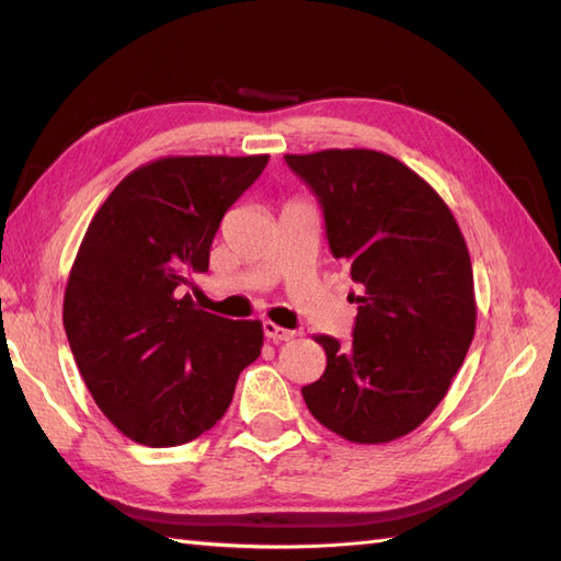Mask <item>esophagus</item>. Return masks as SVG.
Returning a JSON list of instances; mask_svg holds the SVG:
<instances>
[{"instance_id": "esophagus-1", "label": "esophagus", "mask_w": 561, "mask_h": 561, "mask_svg": "<svg viewBox=\"0 0 561 561\" xmlns=\"http://www.w3.org/2000/svg\"><path fill=\"white\" fill-rule=\"evenodd\" d=\"M262 332H265V337L272 340V342H287V340L296 337L294 330H287V328L277 325V323H272V320H265V323H262Z\"/></svg>"}]
</instances>
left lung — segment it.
<instances>
[{
  "label": "left lung",
  "instance_id": "left-lung-1",
  "mask_svg": "<svg viewBox=\"0 0 561 561\" xmlns=\"http://www.w3.org/2000/svg\"><path fill=\"white\" fill-rule=\"evenodd\" d=\"M325 219L330 253L359 294L352 344L316 335L325 374L304 386L316 420L354 444L414 432L444 400L474 337V282L446 202L402 161L371 149L287 153Z\"/></svg>",
  "mask_w": 561,
  "mask_h": 561
}]
</instances>
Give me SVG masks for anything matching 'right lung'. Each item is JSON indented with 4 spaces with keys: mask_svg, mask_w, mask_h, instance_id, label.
Segmentation results:
<instances>
[{
    "mask_svg": "<svg viewBox=\"0 0 561 561\" xmlns=\"http://www.w3.org/2000/svg\"><path fill=\"white\" fill-rule=\"evenodd\" d=\"M270 157H169L139 165L91 219L62 320L101 412L151 448L205 434L262 350L260 320L195 308L187 274L209 270L226 209Z\"/></svg>",
    "mask_w": 561,
    "mask_h": 561,
    "instance_id": "add662e5",
    "label": "right lung"
}]
</instances>
